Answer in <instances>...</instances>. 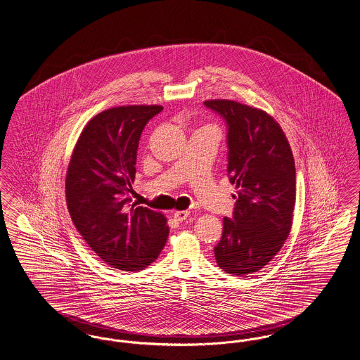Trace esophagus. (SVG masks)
<instances>
[{
    "label": "esophagus",
    "mask_w": 360,
    "mask_h": 360,
    "mask_svg": "<svg viewBox=\"0 0 360 360\" xmlns=\"http://www.w3.org/2000/svg\"><path fill=\"white\" fill-rule=\"evenodd\" d=\"M190 214V212H187V210H179V212H175L174 213V218L176 219V221H185L187 217Z\"/></svg>",
    "instance_id": "34e87169"
}]
</instances>
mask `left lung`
Returning a JSON list of instances; mask_svg holds the SVG:
<instances>
[{"instance_id":"left-lung-1","label":"left lung","mask_w":360,"mask_h":360,"mask_svg":"<svg viewBox=\"0 0 360 360\" xmlns=\"http://www.w3.org/2000/svg\"><path fill=\"white\" fill-rule=\"evenodd\" d=\"M228 127V176L237 187L231 218L214 246L218 266L234 276L257 272L285 243L296 201L295 159L284 131L259 108L206 101Z\"/></svg>"}]
</instances>
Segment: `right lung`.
<instances>
[{
	"mask_svg": "<svg viewBox=\"0 0 360 360\" xmlns=\"http://www.w3.org/2000/svg\"><path fill=\"white\" fill-rule=\"evenodd\" d=\"M160 105H127L92 117L73 150L67 206L88 246L112 268L134 272L154 262L169 236L166 218L131 203L139 139Z\"/></svg>",
	"mask_w": 360,
	"mask_h": 360,
	"instance_id": "right-lung-1",
	"label": "right lung"
}]
</instances>
